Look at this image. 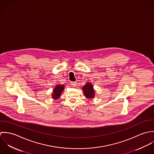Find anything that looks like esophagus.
Returning <instances> with one entry per match:
<instances>
[{
    "label": "esophagus",
    "instance_id": "34e87169",
    "mask_svg": "<svg viewBox=\"0 0 154 154\" xmlns=\"http://www.w3.org/2000/svg\"><path fill=\"white\" fill-rule=\"evenodd\" d=\"M70 84L72 87H75L76 85V82H71Z\"/></svg>",
    "mask_w": 154,
    "mask_h": 154
}]
</instances>
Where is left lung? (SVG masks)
Masks as SVG:
<instances>
[{
    "label": "left lung",
    "instance_id": "left-lung-1",
    "mask_svg": "<svg viewBox=\"0 0 154 154\" xmlns=\"http://www.w3.org/2000/svg\"><path fill=\"white\" fill-rule=\"evenodd\" d=\"M83 92L84 93L85 96L87 98H93L95 96V91L94 90L92 85L87 82L82 88Z\"/></svg>",
    "mask_w": 154,
    "mask_h": 154
}]
</instances>
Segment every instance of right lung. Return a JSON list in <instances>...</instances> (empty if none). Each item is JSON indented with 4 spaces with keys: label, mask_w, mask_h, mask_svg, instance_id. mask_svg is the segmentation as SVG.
Segmentation results:
<instances>
[{
    "label": "right lung",
    "mask_w": 154,
    "mask_h": 154,
    "mask_svg": "<svg viewBox=\"0 0 154 154\" xmlns=\"http://www.w3.org/2000/svg\"><path fill=\"white\" fill-rule=\"evenodd\" d=\"M64 88H65L64 85H56L55 87V88H54L52 95H51L53 98L54 100L59 99V98L60 97V95H61L62 92H63Z\"/></svg>",
    "instance_id": "obj_1"
}]
</instances>
